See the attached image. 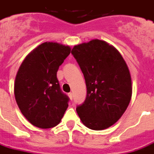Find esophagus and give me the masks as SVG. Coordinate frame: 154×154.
<instances>
[{"instance_id": "34e87169", "label": "esophagus", "mask_w": 154, "mask_h": 154, "mask_svg": "<svg viewBox=\"0 0 154 154\" xmlns=\"http://www.w3.org/2000/svg\"><path fill=\"white\" fill-rule=\"evenodd\" d=\"M68 96H69V98L71 99V100H72V99H73V93H71V92L68 93Z\"/></svg>"}]
</instances>
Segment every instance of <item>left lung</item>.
I'll list each match as a JSON object with an SVG mask.
<instances>
[{
    "label": "left lung",
    "mask_w": 154,
    "mask_h": 154,
    "mask_svg": "<svg viewBox=\"0 0 154 154\" xmlns=\"http://www.w3.org/2000/svg\"><path fill=\"white\" fill-rule=\"evenodd\" d=\"M71 54L87 86L85 101L76 108L81 121L92 130L109 128L131 100L132 79L127 63L114 46L99 39L76 45Z\"/></svg>",
    "instance_id": "1"
}]
</instances>
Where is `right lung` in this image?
<instances>
[{
    "mask_svg": "<svg viewBox=\"0 0 154 154\" xmlns=\"http://www.w3.org/2000/svg\"><path fill=\"white\" fill-rule=\"evenodd\" d=\"M71 47L53 42L42 43L26 56L14 82V96L22 115L33 125L51 128L60 123L69 98L60 90L58 67Z\"/></svg>",
    "mask_w": 154,
    "mask_h": 154,
    "instance_id": "add662e5",
    "label": "right lung"
}]
</instances>
